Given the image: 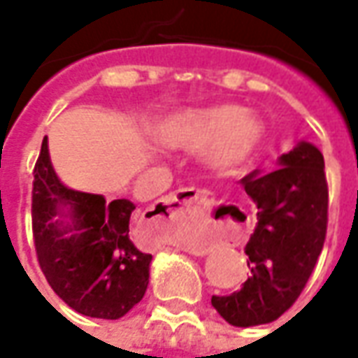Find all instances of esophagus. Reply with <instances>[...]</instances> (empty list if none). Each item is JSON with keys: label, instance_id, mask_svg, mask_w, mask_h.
<instances>
[{"label": "esophagus", "instance_id": "esophagus-1", "mask_svg": "<svg viewBox=\"0 0 358 358\" xmlns=\"http://www.w3.org/2000/svg\"><path fill=\"white\" fill-rule=\"evenodd\" d=\"M207 203L209 201V192L205 189H195V187H182L174 194L166 195L164 199L157 201V205H153V215L155 218H163V220H174L178 217L180 207L184 203Z\"/></svg>", "mask_w": 358, "mask_h": 358}]
</instances>
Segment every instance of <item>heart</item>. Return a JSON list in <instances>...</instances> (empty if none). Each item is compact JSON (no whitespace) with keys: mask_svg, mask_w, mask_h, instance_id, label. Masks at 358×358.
Returning a JSON list of instances; mask_svg holds the SVG:
<instances>
[{"mask_svg":"<svg viewBox=\"0 0 358 358\" xmlns=\"http://www.w3.org/2000/svg\"><path fill=\"white\" fill-rule=\"evenodd\" d=\"M153 134L166 148L203 149L213 171L230 172L255 153L263 126L238 105H217L174 113L163 118Z\"/></svg>","mask_w":358,"mask_h":358,"instance_id":"heart-1","label":"heart"}]
</instances>
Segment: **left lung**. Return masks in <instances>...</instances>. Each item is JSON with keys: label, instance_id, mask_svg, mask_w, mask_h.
<instances>
[{"label": "left lung", "instance_id": "left-lung-1", "mask_svg": "<svg viewBox=\"0 0 358 358\" xmlns=\"http://www.w3.org/2000/svg\"><path fill=\"white\" fill-rule=\"evenodd\" d=\"M280 169L253 171L241 184L257 205L245 255L251 276L240 292L213 295V307L240 328L268 324L297 301L315 270L328 228L324 157L301 141L280 157Z\"/></svg>", "mask_w": 358, "mask_h": 358}]
</instances>
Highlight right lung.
Listing matches in <instances>:
<instances>
[{
  "label": "right lung",
  "instance_id": "right-lung-1",
  "mask_svg": "<svg viewBox=\"0 0 358 358\" xmlns=\"http://www.w3.org/2000/svg\"><path fill=\"white\" fill-rule=\"evenodd\" d=\"M134 209L128 199L107 203L103 195L63 186L43 138L32 182L36 257L51 289L76 313L117 320L143 297L151 255L130 238ZM57 217L69 222L63 225Z\"/></svg>",
  "mask_w": 358,
  "mask_h": 358
}]
</instances>
